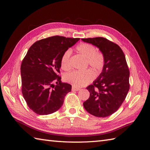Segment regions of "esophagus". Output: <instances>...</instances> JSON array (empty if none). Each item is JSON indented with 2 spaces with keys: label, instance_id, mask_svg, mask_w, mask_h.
<instances>
[{
  "label": "esophagus",
  "instance_id": "34e87169",
  "mask_svg": "<svg viewBox=\"0 0 150 150\" xmlns=\"http://www.w3.org/2000/svg\"><path fill=\"white\" fill-rule=\"evenodd\" d=\"M80 89H81L80 88L74 87V86H73V87L72 88V91H79Z\"/></svg>",
  "mask_w": 150,
  "mask_h": 150
}]
</instances>
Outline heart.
<instances>
[{
	"instance_id": "heart-1",
	"label": "heart",
	"mask_w": 150,
	"mask_h": 150,
	"mask_svg": "<svg viewBox=\"0 0 150 150\" xmlns=\"http://www.w3.org/2000/svg\"><path fill=\"white\" fill-rule=\"evenodd\" d=\"M76 50L87 60L88 64L96 71H100L104 66V54L97 51L93 44L81 43L76 47ZM71 51L67 49L62 54L61 59V65L63 69L67 70L70 67V56ZM94 78V74L90 70L83 71H74L65 76V80L76 87H82L88 84Z\"/></svg>"
}]
</instances>
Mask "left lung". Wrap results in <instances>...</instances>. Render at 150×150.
Listing matches in <instances>:
<instances>
[{"label":"left lung","mask_w":150,"mask_h":150,"mask_svg":"<svg viewBox=\"0 0 150 150\" xmlns=\"http://www.w3.org/2000/svg\"><path fill=\"white\" fill-rule=\"evenodd\" d=\"M81 40L99 48L105 59L101 73L86 88L90 96L83 106L94 116H109L118 110L129 89V71L125 56L118 45L104 38Z\"/></svg>","instance_id":"1"}]
</instances>
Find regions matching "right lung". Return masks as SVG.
I'll return each mask as SVG.
<instances>
[{
	"label": "right lung",
	"instance_id": "1",
	"mask_svg": "<svg viewBox=\"0 0 150 150\" xmlns=\"http://www.w3.org/2000/svg\"><path fill=\"white\" fill-rule=\"evenodd\" d=\"M79 39L52 36L38 40L29 49L21 67L22 93L36 114L47 115L57 111L71 91V85L62 83L57 73L62 54ZM54 82L57 85H53Z\"/></svg>",
	"mask_w": 150,
	"mask_h": 150
}]
</instances>
